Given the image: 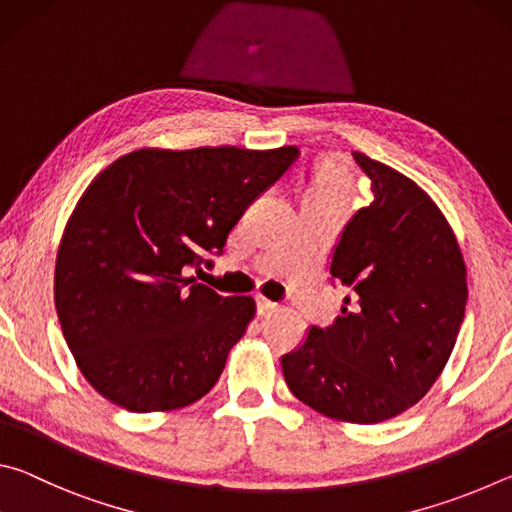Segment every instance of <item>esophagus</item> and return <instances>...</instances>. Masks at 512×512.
Returning <instances> with one entry per match:
<instances>
[{"label": "esophagus", "mask_w": 512, "mask_h": 512, "mask_svg": "<svg viewBox=\"0 0 512 512\" xmlns=\"http://www.w3.org/2000/svg\"><path fill=\"white\" fill-rule=\"evenodd\" d=\"M275 307H277V305H275L273 300L262 298V296L257 298V316H266V314H271V311H273Z\"/></svg>", "instance_id": "1"}]
</instances>
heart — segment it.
Wrapping results in <instances>:
<instances>
[{"label": "heart", "instance_id": "obj_1", "mask_svg": "<svg viewBox=\"0 0 512 512\" xmlns=\"http://www.w3.org/2000/svg\"><path fill=\"white\" fill-rule=\"evenodd\" d=\"M354 189H357V183H354L352 171L343 162L327 160L320 164L314 178H311L305 201L343 207L352 201Z\"/></svg>", "mask_w": 512, "mask_h": 512}]
</instances>
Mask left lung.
Returning <instances> with one entry per match:
<instances>
[{"mask_svg":"<svg viewBox=\"0 0 512 512\" xmlns=\"http://www.w3.org/2000/svg\"><path fill=\"white\" fill-rule=\"evenodd\" d=\"M375 201L352 216L329 273L345 287L334 325L309 327L282 357L302 404L332 420L377 424L418 404L454 350L467 273L452 225L422 187L354 151Z\"/></svg>","mask_w":512,"mask_h":512,"instance_id":"obj_1","label":"left lung"}]
</instances>
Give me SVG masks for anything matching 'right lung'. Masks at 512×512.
<instances>
[{
  "instance_id": "right-lung-1",
  "label": "right lung",
  "mask_w": 512,
  "mask_h": 512,
  "mask_svg": "<svg viewBox=\"0 0 512 512\" xmlns=\"http://www.w3.org/2000/svg\"><path fill=\"white\" fill-rule=\"evenodd\" d=\"M298 155L296 146L137 149L92 180L60 239L54 300L94 391L133 413L183 409L212 391L255 300L223 298L185 266L221 253Z\"/></svg>"
}]
</instances>
